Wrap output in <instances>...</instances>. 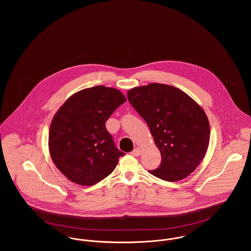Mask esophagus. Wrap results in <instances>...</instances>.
Listing matches in <instances>:
<instances>
[{"mask_svg": "<svg viewBox=\"0 0 251 251\" xmlns=\"http://www.w3.org/2000/svg\"><path fill=\"white\" fill-rule=\"evenodd\" d=\"M131 154L132 156L137 157V156H139L141 154V150H140L139 148H136V149H134V150L131 151Z\"/></svg>", "mask_w": 251, "mask_h": 251, "instance_id": "obj_1", "label": "esophagus"}]
</instances>
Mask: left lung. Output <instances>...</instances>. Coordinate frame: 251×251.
<instances>
[{
  "mask_svg": "<svg viewBox=\"0 0 251 251\" xmlns=\"http://www.w3.org/2000/svg\"><path fill=\"white\" fill-rule=\"evenodd\" d=\"M127 97L147 122L161 152L160 167L149 172L167 181L189 176L205 157L210 141V124L202 108L168 84L137 86Z\"/></svg>",
  "mask_w": 251,
  "mask_h": 251,
  "instance_id": "left-lung-1",
  "label": "left lung"
}]
</instances>
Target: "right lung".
Instances as JSON below:
<instances>
[{"instance_id": "1", "label": "right lung", "mask_w": 251, "mask_h": 251, "mask_svg": "<svg viewBox=\"0 0 251 251\" xmlns=\"http://www.w3.org/2000/svg\"><path fill=\"white\" fill-rule=\"evenodd\" d=\"M126 101L120 90L97 85L71 96L58 109L49 131L54 165L73 182L91 186L106 178L125 155L116 148L105 121Z\"/></svg>"}]
</instances>
